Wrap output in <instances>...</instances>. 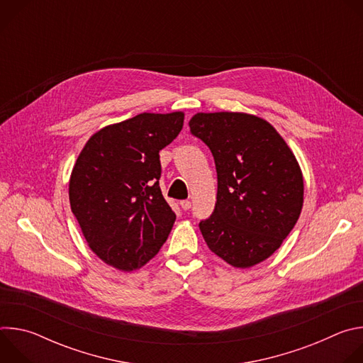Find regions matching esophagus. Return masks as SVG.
Returning a JSON list of instances; mask_svg holds the SVG:
<instances>
[{
    "label": "esophagus",
    "mask_w": 363,
    "mask_h": 363,
    "mask_svg": "<svg viewBox=\"0 0 363 363\" xmlns=\"http://www.w3.org/2000/svg\"><path fill=\"white\" fill-rule=\"evenodd\" d=\"M181 208H182L184 211H188V210L191 208V202H189L188 199H185V201H181Z\"/></svg>",
    "instance_id": "1"
}]
</instances>
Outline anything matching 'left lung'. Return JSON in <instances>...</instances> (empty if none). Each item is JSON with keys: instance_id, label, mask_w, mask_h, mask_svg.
Wrapping results in <instances>:
<instances>
[{"instance_id": "8db88e82", "label": "left lung", "mask_w": 363, "mask_h": 363, "mask_svg": "<svg viewBox=\"0 0 363 363\" xmlns=\"http://www.w3.org/2000/svg\"><path fill=\"white\" fill-rule=\"evenodd\" d=\"M188 125L210 147L217 169L216 208L199 223L206 245L235 269L264 262L303 208L293 150L267 121L244 112H198Z\"/></svg>"}]
</instances>
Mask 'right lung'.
Here are the masks:
<instances>
[{"instance_id":"right-lung-1","label":"right lung","mask_w":363,"mask_h":363,"mask_svg":"<svg viewBox=\"0 0 363 363\" xmlns=\"http://www.w3.org/2000/svg\"><path fill=\"white\" fill-rule=\"evenodd\" d=\"M184 112L140 113L93 133L69 181L72 211L89 248L121 272L143 267L167 241L175 214L161 188L160 150Z\"/></svg>"}]
</instances>
